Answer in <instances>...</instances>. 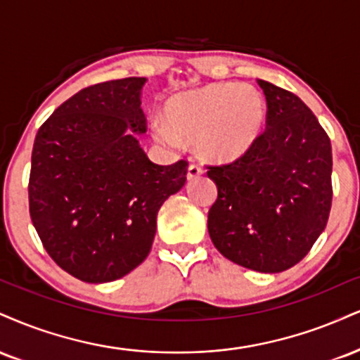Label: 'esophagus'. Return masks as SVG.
Returning <instances> with one entry per match:
<instances>
[{
  "label": "esophagus",
  "mask_w": 360,
  "mask_h": 360,
  "mask_svg": "<svg viewBox=\"0 0 360 360\" xmlns=\"http://www.w3.org/2000/svg\"><path fill=\"white\" fill-rule=\"evenodd\" d=\"M202 174V169L196 166V164H191V166L188 167V179L193 181V179H198L199 176Z\"/></svg>",
  "instance_id": "obj_1"
}]
</instances>
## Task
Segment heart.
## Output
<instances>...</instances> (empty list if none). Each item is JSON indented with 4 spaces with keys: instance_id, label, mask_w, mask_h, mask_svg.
Returning a JSON list of instances; mask_svg holds the SVG:
<instances>
[{
    "instance_id": "1",
    "label": "heart",
    "mask_w": 360,
    "mask_h": 360,
    "mask_svg": "<svg viewBox=\"0 0 360 360\" xmlns=\"http://www.w3.org/2000/svg\"><path fill=\"white\" fill-rule=\"evenodd\" d=\"M166 124L158 120L153 136L164 146L194 142L207 161L229 162L257 144L266 120V102L253 85L218 82L176 95L164 107Z\"/></svg>"
}]
</instances>
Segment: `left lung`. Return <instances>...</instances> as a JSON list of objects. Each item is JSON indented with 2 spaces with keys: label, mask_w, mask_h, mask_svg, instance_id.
<instances>
[{
  "label": "left lung",
  "mask_w": 360,
  "mask_h": 360,
  "mask_svg": "<svg viewBox=\"0 0 360 360\" xmlns=\"http://www.w3.org/2000/svg\"><path fill=\"white\" fill-rule=\"evenodd\" d=\"M266 129L235 162L210 166L218 199L207 231L236 265L280 274L297 265L326 229L332 206L330 139L295 94L258 80Z\"/></svg>",
  "instance_id": "left-lung-1"
}]
</instances>
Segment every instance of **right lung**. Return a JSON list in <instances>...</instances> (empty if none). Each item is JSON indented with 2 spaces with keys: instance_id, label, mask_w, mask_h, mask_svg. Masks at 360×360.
Instances as JSON below:
<instances>
[{
  "instance_id": "1",
  "label": "right lung",
  "mask_w": 360,
  "mask_h": 360,
  "mask_svg": "<svg viewBox=\"0 0 360 360\" xmlns=\"http://www.w3.org/2000/svg\"><path fill=\"white\" fill-rule=\"evenodd\" d=\"M144 77L80 90L38 129L30 216L62 270L86 283L122 278L149 255L162 202L186 183L188 162L159 166L139 146Z\"/></svg>"
}]
</instances>
